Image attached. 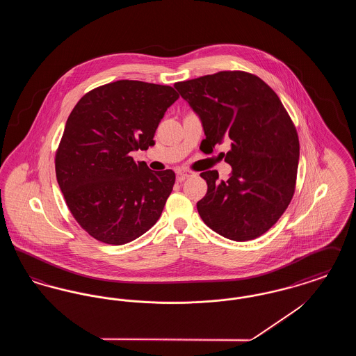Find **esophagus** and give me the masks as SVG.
<instances>
[{
	"label": "esophagus",
	"mask_w": 356,
	"mask_h": 356,
	"mask_svg": "<svg viewBox=\"0 0 356 356\" xmlns=\"http://www.w3.org/2000/svg\"><path fill=\"white\" fill-rule=\"evenodd\" d=\"M192 175H193V172L184 170V168H179V170H176V176H177V180H179V181L186 180V177H191Z\"/></svg>",
	"instance_id": "1"
}]
</instances>
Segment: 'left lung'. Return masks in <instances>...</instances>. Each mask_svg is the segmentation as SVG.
<instances>
[{"label": "left lung", "instance_id": "left-lung-1", "mask_svg": "<svg viewBox=\"0 0 356 356\" xmlns=\"http://www.w3.org/2000/svg\"><path fill=\"white\" fill-rule=\"evenodd\" d=\"M175 88L202 120L205 140L215 147L229 138L227 181L218 170L200 176L208 191L197 211L221 236L247 241L266 234L287 209L295 192L299 137L289 115L257 76L224 70L176 83Z\"/></svg>", "mask_w": 356, "mask_h": 356}]
</instances>
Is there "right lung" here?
<instances>
[{
	"mask_svg": "<svg viewBox=\"0 0 356 356\" xmlns=\"http://www.w3.org/2000/svg\"><path fill=\"white\" fill-rule=\"evenodd\" d=\"M177 92L168 85L120 80L80 99L56 152V176L69 211L96 240L121 245L161 216L172 170L136 164L131 152L154 145L159 122Z\"/></svg>",
	"mask_w": 356,
	"mask_h": 356,
	"instance_id": "obj_1",
	"label": "right lung"
}]
</instances>
